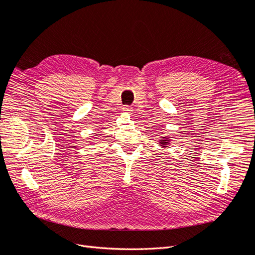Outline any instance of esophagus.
Instances as JSON below:
<instances>
[{
    "label": "esophagus",
    "instance_id": "esophagus-1",
    "mask_svg": "<svg viewBox=\"0 0 255 255\" xmlns=\"http://www.w3.org/2000/svg\"><path fill=\"white\" fill-rule=\"evenodd\" d=\"M123 111H125L126 113H129V112H132V109H130V106H125L123 107Z\"/></svg>",
    "mask_w": 255,
    "mask_h": 255
}]
</instances>
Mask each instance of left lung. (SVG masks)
Here are the masks:
<instances>
[{"label":"left lung","mask_w":255,"mask_h":255,"mask_svg":"<svg viewBox=\"0 0 255 255\" xmlns=\"http://www.w3.org/2000/svg\"><path fill=\"white\" fill-rule=\"evenodd\" d=\"M161 139H159V145L163 146V148H167V146L169 145V143H170V137L168 136H165V137H160Z\"/></svg>","instance_id":"left-lung-1"}]
</instances>
